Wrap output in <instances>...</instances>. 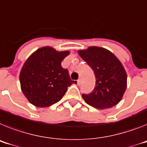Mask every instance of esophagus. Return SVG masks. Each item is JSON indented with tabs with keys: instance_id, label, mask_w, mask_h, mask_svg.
<instances>
[{
	"instance_id": "obj_1",
	"label": "esophagus",
	"mask_w": 147,
	"mask_h": 147,
	"mask_svg": "<svg viewBox=\"0 0 147 147\" xmlns=\"http://www.w3.org/2000/svg\"><path fill=\"white\" fill-rule=\"evenodd\" d=\"M81 82H82V80L80 78L77 80V85H80V84H81Z\"/></svg>"
}]
</instances>
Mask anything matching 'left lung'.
<instances>
[{
	"label": "left lung",
	"instance_id": "left-lung-1",
	"mask_svg": "<svg viewBox=\"0 0 147 147\" xmlns=\"http://www.w3.org/2000/svg\"><path fill=\"white\" fill-rule=\"evenodd\" d=\"M78 54L91 67L96 77L94 89L89 94L82 95L84 100L97 109L116 106L127 87V75L120 60L109 50L96 46L79 50Z\"/></svg>",
	"mask_w": 147,
	"mask_h": 147
}]
</instances>
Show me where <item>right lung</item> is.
Returning a JSON list of instances; mask_svg holds the SVG:
<instances>
[{"mask_svg": "<svg viewBox=\"0 0 147 147\" xmlns=\"http://www.w3.org/2000/svg\"><path fill=\"white\" fill-rule=\"evenodd\" d=\"M69 54L68 51L46 46L32 53L25 61L19 75L21 88L33 106L45 108L59 102L74 82L61 65Z\"/></svg>", "mask_w": 147, "mask_h": 147, "instance_id": "obj_1", "label": "right lung"}]
</instances>
